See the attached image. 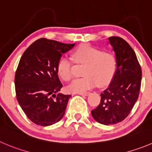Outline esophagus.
<instances>
[{"label": "esophagus", "instance_id": "34e87169", "mask_svg": "<svg viewBox=\"0 0 152 152\" xmlns=\"http://www.w3.org/2000/svg\"><path fill=\"white\" fill-rule=\"evenodd\" d=\"M89 94H90V92L89 91H86V92H82V93H78V94H79V95L87 96V95H88Z\"/></svg>", "mask_w": 152, "mask_h": 152}]
</instances>
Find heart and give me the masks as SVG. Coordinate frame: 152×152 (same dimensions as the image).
Here are the masks:
<instances>
[{"label":"heart","mask_w":152,"mask_h":152,"mask_svg":"<svg viewBox=\"0 0 152 152\" xmlns=\"http://www.w3.org/2000/svg\"><path fill=\"white\" fill-rule=\"evenodd\" d=\"M72 60L78 64H84L83 75L75 79L67 86L71 93H82L95 86L106 85L113 79L117 69V59L113 52H103L100 48L83 45L71 54ZM57 73L64 81L71 79L72 62L66 57H62L57 64Z\"/></svg>","instance_id":"1"}]
</instances>
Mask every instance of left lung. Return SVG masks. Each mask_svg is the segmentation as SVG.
<instances>
[{
    "label": "left lung",
    "instance_id": "obj_1",
    "mask_svg": "<svg viewBox=\"0 0 152 152\" xmlns=\"http://www.w3.org/2000/svg\"><path fill=\"white\" fill-rule=\"evenodd\" d=\"M110 43L117 59V69L109 86L101 93L97 108L91 110L97 122L110 125L127 117L140 94L142 69L131 46L122 38L111 37Z\"/></svg>",
    "mask_w": 152,
    "mask_h": 152
}]
</instances>
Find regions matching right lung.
<instances>
[{
	"instance_id": "1",
	"label": "right lung",
	"mask_w": 152,
	"mask_h": 152,
	"mask_svg": "<svg viewBox=\"0 0 152 152\" xmlns=\"http://www.w3.org/2000/svg\"><path fill=\"white\" fill-rule=\"evenodd\" d=\"M75 46L41 38L25 51L15 75L16 98L27 117L37 125L59 121L71 96L57 94L62 84L57 64L62 55Z\"/></svg>"
}]
</instances>
